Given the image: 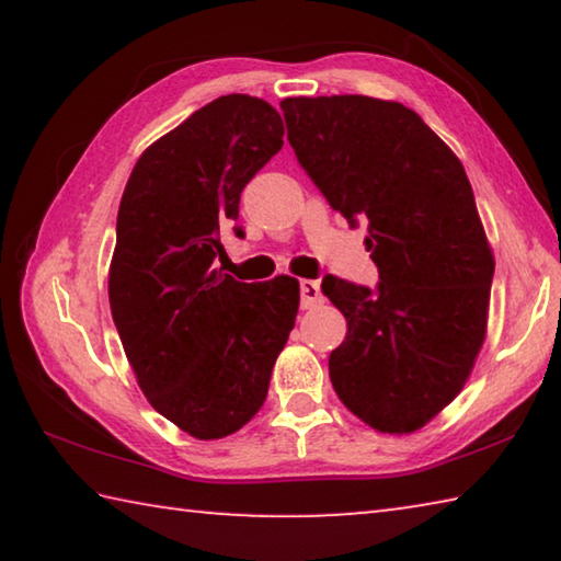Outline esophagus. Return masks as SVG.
<instances>
[{
	"instance_id": "34e87169",
	"label": "esophagus",
	"mask_w": 561,
	"mask_h": 561,
	"mask_svg": "<svg viewBox=\"0 0 561 561\" xmlns=\"http://www.w3.org/2000/svg\"><path fill=\"white\" fill-rule=\"evenodd\" d=\"M299 291H301V307L304 309H311V307H317V304L324 301V294H321L319 282H314V279H301Z\"/></svg>"
}]
</instances>
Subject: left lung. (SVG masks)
Here are the masks:
<instances>
[{
  "mask_svg": "<svg viewBox=\"0 0 561 561\" xmlns=\"http://www.w3.org/2000/svg\"><path fill=\"white\" fill-rule=\"evenodd\" d=\"M279 108L311 183L351 225H368L378 267L376 289L321 282L348 324L331 383L371 428L413 433L460 393L485 339L495 260L470 180L403 103L299 96Z\"/></svg>",
  "mask_w": 561,
  "mask_h": 561,
  "instance_id": "obj_1",
  "label": "left lung"
}]
</instances>
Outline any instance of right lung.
<instances>
[{
	"mask_svg": "<svg viewBox=\"0 0 561 561\" xmlns=\"http://www.w3.org/2000/svg\"><path fill=\"white\" fill-rule=\"evenodd\" d=\"M282 136L267 101L220 96L138 158L121 197L111 314L150 405L201 440L260 411L297 319V279L244 284L213 270L242 187L279 153Z\"/></svg>",
	"mask_w": 561,
	"mask_h": 561,
	"instance_id": "obj_1",
	"label": "right lung"
}]
</instances>
